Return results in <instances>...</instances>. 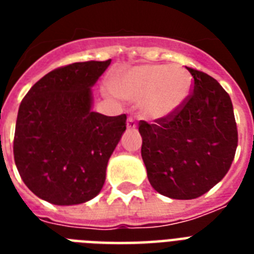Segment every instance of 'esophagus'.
Returning <instances> with one entry per match:
<instances>
[{"label":"esophagus","mask_w":254,"mask_h":254,"mask_svg":"<svg viewBox=\"0 0 254 254\" xmlns=\"http://www.w3.org/2000/svg\"><path fill=\"white\" fill-rule=\"evenodd\" d=\"M127 127L129 130H130V129H135V127H137V123H135V120L133 119V117H129V119H127Z\"/></svg>","instance_id":"1"}]
</instances>
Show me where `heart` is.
I'll return each mask as SVG.
<instances>
[{"label": "heart", "instance_id": "b5f03b06", "mask_svg": "<svg viewBox=\"0 0 254 254\" xmlns=\"http://www.w3.org/2000/svg\"><path fill=\"white\" fill-rule=\"evenodd\" d=\"M116 95L133 103L146 119L173 115L189 99L192 80L181 65L143 64L120 71L111 81Z\"/></svg>", "mask_w": 254, "mask_h": 254}]
</instances>
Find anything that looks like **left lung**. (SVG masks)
Here are the masks:
<instances>
[{
	"label": "left lung",
	"mask_w": 254,
	"mask_h": 254,
	"mask_svg": "<svg viewBox=\"0 0 254 254\" xmlns=\"http://www.w3.org/2000/svg\"><path fill=\"white\" fill-rule=\"evenodd\" d=\"M192 93L155 124L139 121L143 163L153 189L171 199L201 196L225 177L237 147L231 97L207 73L189 68Z\"/></svg>",
	"instance_id": "obj_1"
}]
</instances>
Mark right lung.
Here are the masks:
<instances>
[{
	"label": "right lung",
	"instance_id": "add662e5",
	"mask_svg": "<svg viewBox=\"0 0 254 254\" xmlns=\"http://www.w3.org/2000/svg\"><path fill=\"white\" fill-rule=\"evenodd\" d=\"M79 62L49 72L18 109L14 161L22 181L55 205L81 204L101 191L127 115L92 111L91 88L111 64Z\"/></svg>",
	"mask_w": 254,
	"mask_h": 254
}]
</instances>
